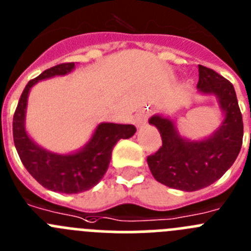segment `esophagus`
<instances>
[{"label": "esophagus", "mask_w": 251, "mask_h": 251, "mask_svg": "<svg viewBox=\"0 0 251 251\" xmlns=\"http://www.w3.org/2000/svg\"><path fill=\"white\" fill-rule=\"evenodd\" d=\"M148 110H142L139 113L137 114L135 117V124H137V127H142L144 124L147 123V118H148Z\"/></svg>", "instance_id": "obj_1"}]
</instances>
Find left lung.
Masks as SVG:
<instances>
[{
	"label": "left lung",
	"mask_w": 251,
	"mask_h": 251,
	"mask_svg": "<svg viewBox=\"0 0 251 251\" xmlns=\"http://www.w3.org/2000/svg\"><path fill=\"white\" fill-rule=\"evenodd\" d=\"M198 88L203 93H214L225 113L224 122L210 138L184 141L172 121L160 116L149 119L162 137L160 148L147 158L149 169L159 183L185 192L205 188L222 178L235 162L244 134L235 89L226 78L199 64Z\"/></svg>",
	"instance_id": "obj_1"
}]
</instances>
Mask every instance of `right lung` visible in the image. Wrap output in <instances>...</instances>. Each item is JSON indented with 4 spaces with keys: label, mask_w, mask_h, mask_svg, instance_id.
<instances>
[{
    "label": "right lung",
    "mask_w": 251,
    "mask_h": 251,
    "mask_svg": "<svg viewBox=\"0 0 251 251\" xmlns=\"http://www.w3.org/2000/svg\"><path fill=\"white\" fill-rule=\"evenodd\" d=\"M75 68V62L57 64L43 71L25 87L13 114V142L28 173L42 187L66 194H75L93 188L105 174L112 151L119 139L130 138L137 128L132 124L100 123L89 143L75 154H54L29 139L25 130V113L31 87L38 80L63 75Z\"/></svg>",
    "instance_id": "1"
}]
</instances>
